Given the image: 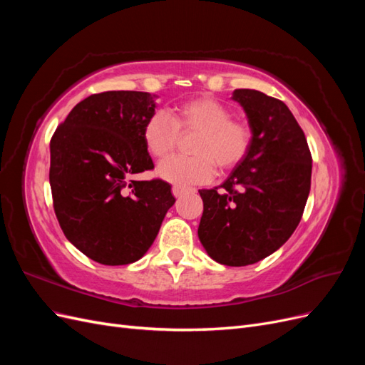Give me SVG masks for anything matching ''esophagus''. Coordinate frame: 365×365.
Segmentation results:
<instances>
[{"label": "esophagus", "instance_id": "esophagus-1", "mask_svg": "<svg viewBox=\"0 0 365 365\" xmlns=\"http://www.w3.org/2000/svg\"><path fill=\"white\" fill-rule=\"evenodd\" d=\"M185 192H189V189H187V187H184V185H173L172 187V193H173L175 197H180Z\"/></svg>", "mask_w": 365, "mask_h": 365}]
</instances>
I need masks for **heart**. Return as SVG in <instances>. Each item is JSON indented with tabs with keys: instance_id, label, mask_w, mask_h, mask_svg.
Masks as SVG:
<instances>
[{
	"instance_id": "1",
	"label": "heart",
	"mask_w": 365,
	"mask_h": 365,
	"mask_svg": "<svg viewBox=\"0 0 365 365\" xmlns=\"http://www.w3.org/2000/svg\"><path fill=\"white\" fill-rule=\"evenodd\" d=\"M231 109L213 97L201 96L165 111L152 114L143 125V141L152 157L165 158L178 143L180 130H197L192 157L164 160L157 173L173 184H202L220 172L235 169L247 157L252 141L248 121L231 117Z\"/></svg>"
}]
</instances>
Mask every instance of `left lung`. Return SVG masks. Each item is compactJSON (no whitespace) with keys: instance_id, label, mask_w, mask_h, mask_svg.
I'll list each match as a JSON object with an SVG mask.
<instances>
[{"instance_id":"8db88e82","label":"left lung","mask_w":365,"mask_h":365,"mask_svg":"<svg viewBox=\"0 0 365 365\" xmlns=\"http://www.w3.org/2000/svg\"><path fill=\"white\" fill-rule=\"evenodd\" d=\"M233 98L247 113L251 148L222 185L200 190L197 236L213 260L247 267L277 251L300 224L312 155L303 129L279 98L256 90H235Z\"/></svg>"}]
</instances>
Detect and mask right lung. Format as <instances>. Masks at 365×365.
<instances>
[{
    "instance_id": "1",
    "label": "right lung",
    "mask_w": 365,
    "mask_h": 365,
    "mask_svg": "<svg viewBox=\"0 0 365 365\" xmlns=\"http://www.w3.org/2000/svg\"><path fill=\"white\" fill-rule=\"evenodd\" d=\"M155 114L149 93L106 91L77 103L50 141L54 213L71 244L102 264L145 256L175 204L163 180L130 181L152 170L143 125Z\"/></svg>"
}]
</instances>
